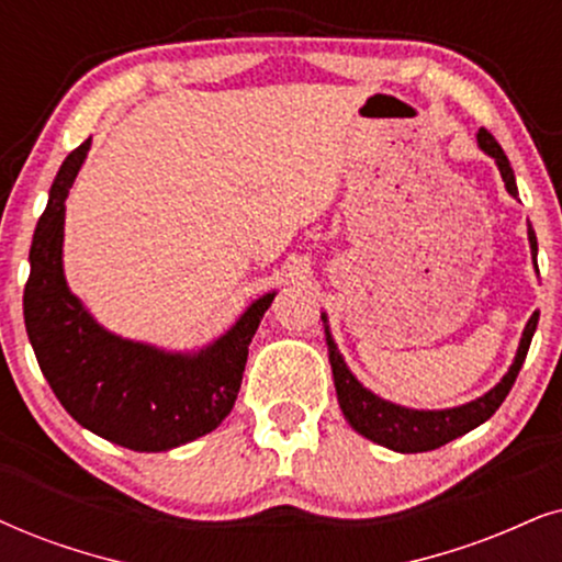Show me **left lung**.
<instances>
[{
	"label": "left lung",
	"instance_id": "1",
	"mask_svg": "<svg viewBox=\"0 0 562 562\" xmlns=\"http://www.w3.org/2000/svg\"><path fill=\"white\" fill-rule=\"evenodd\" d=\"M477 142H480V150H485L490 158L498 162V170L503 181H506L508 194L518 196L514 168H510L503 147L495 142V137L487 130H480ZM529 246H531V259H535L537 265V236L535 231H531V225H529ZM322 318L326 324L324 314ZM537 322H539V311H535L527 326H524L514 366L508 368V373L503 375L498 386L490 389V392L485 396H480V400L461 404V407H451V409H409V407H400V404L381 400V396H375L373 392H368L363 383L350 373V368L345 366V358L339 355L337 345H334L329 326H324L326 345H329L334 386H337V400H339V407H342V415L347 417V423L360 432V436H366L368 440H373V443L379 446H386V449L392 451L420 453V451L440 449V446H446L449 440L464 436V432L474 430L477 425H482L495 415V409L501 407L503 400H506L510 392V386H514L524 360H527Z\"/></svg>",
	"mask_w": 562,
	"mask_h": 562
}]
</instances>
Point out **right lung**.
I'll list each match as a JSON object with an SVG mask.
<instances>
[{
    "label": "right lung",
    "mask_w": 562,
    "mask_h": 562,
    "mask_svg": "<svg viewBox=\"0 0 562 562\" xmlns=\"http://www.w3.org/2000/svg\"><path fill=\"white\" fill-rule=\"evenodd\" d=\"M90 139L67 155L33 233L23 314L35 358L61 407L111 443L168 451L215 430L236 404L248 345L274 293L199 352H166L105 331L69 293L61 267L64 199Z\"/></svg>",
    "instance_id": "1"
}]
</instances>
